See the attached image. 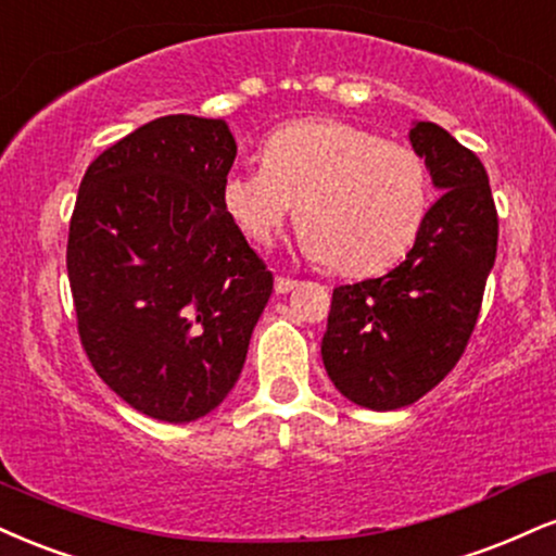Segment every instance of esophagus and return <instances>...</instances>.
I'll return each instance as SVG.
<instances>
[{"label": "esophagus", "mask_w": 556, "mask_h": 556, "mask_svg": "<svg viewBox=\"0 0 556 556\" xmlns=\"http://www.w3.org/2000/svg\"><path fill=\"white\" fill-rule=\"evenodd\" d=\"M296 286H299V280H293V278H283V276L276 278V293H289L296 289Z\"/></svg>", "instance_id": "esophagus-1"}]
</instances>
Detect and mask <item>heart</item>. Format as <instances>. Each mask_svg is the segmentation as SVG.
Instances as JSON below:
<instances>
[{
    "label": "heart",
    "mask_w": 556,
    "mask_h": 556,
    "mask_svg": "<svg viewBox=\"0 0 556 556\" xmlns=\"http://www.w3.org/2000/svg\"><path fill=\"white\" fill-rule=\"evenodd\" d=\"M427 163L343 119H299L267 135L260 166H233L220 202L254 244H273L296 211L299 250L345 276L384 270L410 250L429 213Z\"/></svg>",
    "instance_id": "obj_1"
}]
</instances>
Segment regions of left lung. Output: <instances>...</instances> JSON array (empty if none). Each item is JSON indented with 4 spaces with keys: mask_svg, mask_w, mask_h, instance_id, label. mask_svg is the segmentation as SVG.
Returning a JSON list of instances; mask_svg holds the SVG:
<instances>
[{
    "mask_svg": "<svg viewBox=\"0 0 556 556\" xmlns=\"http://www.w3.org/2000/svg\"><path fill=\"white\" fill-rule=\"evenodd\" d=\"M410 148L440 198L401 265L332 291L323 364L338 393L371 410L427 395L458 364L497 257V211L484 163L434 122Z\"/></svg>",
    "mask_w": 556,
    "mask_h": 556,
    "instance_id": "1",
    "label": "left lung"
}]
</instances>
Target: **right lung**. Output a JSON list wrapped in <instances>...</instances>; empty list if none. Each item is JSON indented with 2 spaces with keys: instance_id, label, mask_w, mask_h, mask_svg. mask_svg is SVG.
Returning a JSON list of instances; mask_svg holds the SVG:
<instances>
[{
  "instance_id": "1",
  "label": "right lung",
  "mask_w": 556,
  "mask_h": 556,
  "mask_svg": "<svg viewBox=\"0 0 556 556\" xmlns=\"http://www.w3.org/2000/svg\"><path fill=\"white\" fill-rule=\"evenodd\" d=\"M237 142L224 119L172 114L90 163L67 276L90 364L124 403L168 424L224 403L273 273L220 202Z\"/></svg>"
}]
</instances>
